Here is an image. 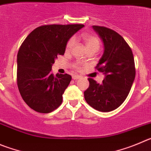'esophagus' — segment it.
Returning a JSON list of instances; mask_svg holds the SVG:
<instances>
[{"label":"esophagus","mask_w":151,"mask_h":151,"mask_svg":"<svg viewBox=\"0 0 151 151\" xmlns=\"http://www.w3.org/2000/svg\"><path fill=\"white\" fill-rule=\"evenodd\" d=\"M72 78H73V80H74V81H77V80H78V79L81 78V77L78 75H74L72 77Z\"/></svg>","instance_id":"34e87169"}]
</instances>
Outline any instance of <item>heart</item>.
Listing matches in <instances>:
<instances>
[{"label": "heart", "mask_w": 151, "mask_h": 151, "mask_svg": "<svg viewBox=\"0 0 151 151\" xmlns=\"http://www.w3.org/2000/svg\"><path fill=\"white\" fill-rule=\"evenodd\" d=\"M82 38L84 40V43L86 44V47L87 48V50H98L100 47V40H99V37L96 36V35H92V34H88L85 33L82 35ZM75 44V38L74 37H70L67 42L66 44L65 50L67 52H69L72 47H74ZM74 68L77 70H81V65L80 63H75L74 64Z\"/></svg>", "instance_id": "b5f03b06"}]
</instances>
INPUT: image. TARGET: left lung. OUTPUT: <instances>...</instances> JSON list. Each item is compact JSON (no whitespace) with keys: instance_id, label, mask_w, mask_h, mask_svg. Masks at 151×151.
<instances>
[{"instance_id":"8db88e82","label":"left lung","mask_w":151,"mask_h":151,"mask_svg":"<svg viewBox=\"0 0 151 151\" xmlns=\"http://www.w3.org/2000/svg\"><path fill=\"white\" fill-rule=\"evenodd\" d=\"M104 43V51L96 69L105 74L102 83L88 78L86 101L94 109L109 112L119 108L130 92L135 77L132 51L121 35L111 28L93 25Z\"/></svg>"}]
</instances>
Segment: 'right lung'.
<instances>
[{
  "instance_id": "add662e5",
  "label": "right lung",
  "mask_w": 151,
  "mask_h": 151,
  "mask_svg": "<svg viewBox=\"0 0 151 151\" xmlns=\"http://www.w3.org/2000/svg\"><path fill=\"white\" fill-rule=\"evenodd\" d=\"M83 25H44L35 28L22 43L17 54V85L28 107L48 114L62 102L71 81L69 74L54 75L52 65L63 55L68 40Z\"/></svg>"
}]
</instances>
